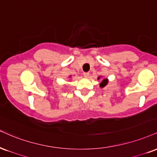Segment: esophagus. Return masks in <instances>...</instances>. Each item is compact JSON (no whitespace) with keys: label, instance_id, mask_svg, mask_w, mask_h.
Wrapping results in <instances>:
<instances>
[{"label":"esophagus","instance_id":"1","mask_svg":"<svg viewBox=\"0 0 157 157\" xmlns=\"http://www.w3.org/2000/svg\"><path fill=\"white\" fill-rule=\"evenodd\" d=\"M83 76L85 77H88L90 76V73L89 72H84L83 73Z\"/></svg>","mask_w":157,"mask_h":157}]
</instances>
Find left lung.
<instances>
[{"label":"left lung","mask_w":157,"mask_h":157,"mask_svg":"<svg viewBox=\"0 0 157 157\" xmlns=\"http://www.w3.org/2000/svg\"><path fill=\"white\" fill-rule=\"evenodd\" d=\"M99 79H100V77H98V80H99ZM107 83H108V80H107V79H104V80L101 81V83H100L99 86L101 87V88H104V87L107 86Z\"/></svg>","instance_id":"left-lung-1"}]
</instances>
